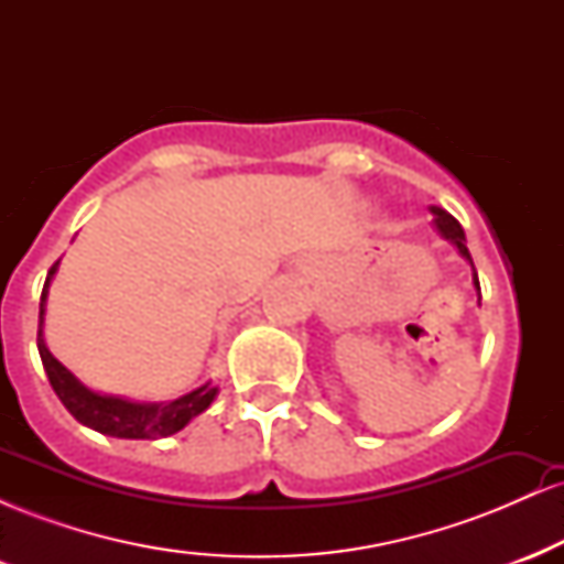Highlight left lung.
Listing matches in <instances>:
<instances>
[{"label": "left lung", "mask_w": 564, "mask_h": 564, "mask_svg": "<svg viewBox=\"0 0 564 564\" xmlns=\"http://www.w3.org/2000/svg\"><path fill=\"white\" fill-rule=\"evenodd\" d=\"M432 215H435L437 230L443 232V236L448 238L453 246H456L458 254L467 257L469 264H471V257H469V249H467V238H464V230H462V225H458V219L453 217V215H448V212H445V209H437V206H432ZM471 268H475V264H471ZM475 286L480 289V281H477V270H475Z\"/></svg>", "instance_id": "obj_1"}]
</instances>
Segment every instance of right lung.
Segmentation results:
<instances>
[{"label": "right lung", "instance_id": "obj_1", "mask_svg": "<svg viewBox=\"0 0 564 564\" xmlns=\"http://www.w3.org/2000/svg\"><path fill=\"white\" fill-rule=\"evenodd\" d=\"M57 270V262L50 268L47 281H44L42 289V302H39V334L36 345L39 355H42L44 371H47L50 384L61 403L68 408L70 416L84 426H93L100 435L111 437H124V440H159L170 437L174 432H180L183 426L191 422L193 416L204 413L206 408L215 400L217 387L204 384L191 394H183V398L172 400L166 405H148V403H129V400L121 398H106V394H97L87 387L79 384V379L68 371L66 366L57 364L50 352L47 345L42 339V321H44V302H47V286L53 281Z\"/></svg>", "mask_w": 564, "mask_h": 564}]
</instances>
